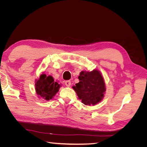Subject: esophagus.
Here are the masks:
<instances>
[{"instance_id": "obj_1", "label": "esophagus", "mask_w": 147, "mask_h": 147, "mask_svg": "<svg viewBox=\"0 0 147 147\" xmlns=\"http://www.w3.org/2000/svg\"><path fill=\"white\" fill-rule=\"evenodd\" d=\"M65 84L66 85V86L69 87V86H70V84H71V82H70V81H69V80L65 81Z\"/></svg>"}]
</instances>
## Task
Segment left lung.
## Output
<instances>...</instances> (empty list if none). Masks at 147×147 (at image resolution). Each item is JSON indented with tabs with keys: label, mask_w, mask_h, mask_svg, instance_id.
I'll return each instance as SVG.
<instances>
[{
	"label": "left lung",
	"mask_w": 147,
	"mask_h": 147,
	"mask_svg": "<svg viewBox=\"0 0 147 147\" xmlns=\"http://www.w3.org/2000/svg\"><path fill=\"white\" fill-rule=\"evenodd\" d=\"M80 82L72 88L78 99L86 105H94L103 99L106 91L104 79L99 70L82 71L78 77Z\"/></svg>",
	"instance_id": "left-lung-1"
}]
</instances>
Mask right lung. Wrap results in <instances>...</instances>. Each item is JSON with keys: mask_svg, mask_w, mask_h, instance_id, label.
<instances>
[{"mask_svg": "<svg viewBox=\"0 0 147 147\" xmlns=\"http://www.w3.org/2000/svg\"><path fill=\"white\" fill-rule=\"evenodd\" d=\"M61 86V84L55 82L52 76H47L44 72L35 80V89L38 97L47 101L53 99Z\"/></svg>", "mask_w": 147, "mask_h": 147, "instance_id": "1", "label": "right lung"}]
</instances>
